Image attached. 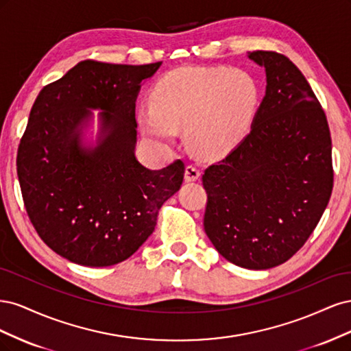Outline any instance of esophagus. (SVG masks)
<instances>
[{
  "instance_id": "34e87169",
  "label": "esophagus",
  "mask_w": 351,
  "mask_h": 351,
  "mask_svg": "<svg viewBox=\"0 0 351 351\" xmlns=\"http://www.w3.org/2000/svg\"><path fill=\"white\" fill-rule=\"evenodd\" d=\"M200 177V171L197 167L195 165H187L186 171H184V180L186 182H196V180Z\"/></svg>"
}]
</instances>
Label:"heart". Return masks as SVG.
Returning <instances> with one entry per match:
<instances>
[{"label": "heart", "mask_w": 351, "mask_h": 351, "mask_svg": "<svg viewBox=\"0 0 351 351\" xmlns=\"http://www.w3.org/2000/svg\"><path fill=\"white\" fill-rule=\"evenodd\" d=\"M151 107L136 114L142 133L156 145H171L177 130L200 156L219 158L237 147L252 129L259 84L250 73L224 67H178L156 82Z\"/></svg>", "instance_id": "1"}]
</instances>
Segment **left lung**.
<instances>
[{"instance_id": "8db88e82", "label": "left lung", "mask_w": 351, "mask_h": 351, "mask_svg": "<svg viewBox=\"0 0 351 351\" xmlns=\"http://www.w3.org/2000/svg\"><path fill=\"white\" fill-rule=\"evenodd\" d=\"M247 58L265 69V97L250 133L202 176L204 227L222 258L259 271L289 261L319 222L332 192V147L302 71L277 52Z\"/></svg>"}]
</instances>
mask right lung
I'll return each instance as SVG.
<instances>
[{
	"instance_id": "obj_1",
	"label": "right lung",
	"mask_w": 351,
	"mask_h": 351,
	"mask_svg": "<svg viewBox=\"0 0 351 351\" xmlns=\"http://www.w3.org/2000/svg\"><path fill=\"white\" fill-rule=\"evenodd\" d=\"M162 62L80 61L32 107L17 152L27 215L60 256L102 268L130 258L180 190L184 164L149 169L136 158V99ZM93 110L97 116L94 130Z\"/></svg>"
}]
</instances>
